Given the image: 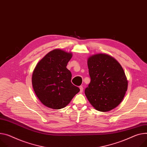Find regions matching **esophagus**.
<instances>
[{
  "instance_id": "1",
  "label": "esophagus",
  "mask_w": 147,
  "mask_h": 147,
  "mask_svg": "<svg viewBox=\"0 0 147 147\" xmlns=\"http://www.w3.org/2000/svg\"><path fill=\"white\" fill-rule=\"evenodd\" d=\"M80 92L82 93L83 92V90H84V88L82 86H80Z\"/></svg>"
}]
</instances>
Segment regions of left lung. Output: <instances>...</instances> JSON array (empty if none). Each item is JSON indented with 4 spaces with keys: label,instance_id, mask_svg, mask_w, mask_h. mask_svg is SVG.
<instances>
[{
    "label": "left lung",
    "instance_id": "8db88e82",
    "mask_svg": "<svg viewBox=\"0 0 147 147\" xmlns=\"http://www.w3.org/2000/svg\"><path fill=\"white\" fill-rule=\"evenodd\" d=\"M88 66L91 82L85 89V94L89 102L100 112L116 108L128 88V81L121 65L112 56L98 53L88 58Z\"/></svg>",
    "mask_w": 147,
    "mask_h": 147
}]
</instances>
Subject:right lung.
<instances>
[{
  "mask_svg": "<svg viewBox=\"0 0 147 147\" xmlns=\"http://www.w3.org/2000/svg\"><path fill=\"white\" fill-rule=\"evenodd\" d=\"M71 53L54 49L38 63L32 78V86L40 102L52 109L68 104L80 89L71 82L72 74L66 68Z\"/></svg>",
  "mask_w": 147,
  "mask_h": 147,
  "instance_id": "1",
  "label": "right lung"
}]
</instances>
